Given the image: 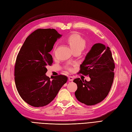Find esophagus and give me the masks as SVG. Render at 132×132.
<instances>
[{
  "instance_id": "esophagus-1",
  "label": "esophagus",
  "mask_w": 132,
  "mask_h": 132,
  "mask_svg": "<svg viewBox=\"0 0 132 132\" xmlns=\"http://www.w3.org/2000/svg\"><path fill=\"white\" fill-rule=\"evenodd\" d=\"M69 80L70 81H72L73 80V77L72 76H69Z\"/></svg>"
}]
</instances>
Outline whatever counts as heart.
Wrapping results in <instances>:
<instances>
[{
  "instance_id": "1",
  "label": "heart",
  "mask_w": 132,
  "mask_h": 132,
  "mask_svg": "<svg viewBox=\"0 0 132 132\" xmlns=\"http://www.w3.org/2000/svg\"><path fill=\"white\" fill-rule=\"evenodd\" d=\"M66 41L73 51L76 50L82 51L86 46L85 40L77 34H72L69 36L66 39Z\"/></svg>"
}]
</instances>
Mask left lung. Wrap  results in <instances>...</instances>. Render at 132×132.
<instances>
[{"instance_id":"obj_1","label":"left lung","mask_w":132,"mask_h":132,"mask_svg":"<svg viewBox=\"0 0 132 132\" xmlns=\"http://www.w3.org/2000/svg\"><path fill=\"white\" fill-rule=\"evenodd\" d=\"M115 65L109 47L95 43L87 53L81 65L80 73L90 77L85 81L77 78L75 93L76 99L87 105H93L102 101L109 94L113 84Z\"/></svg>"}]
</instances>
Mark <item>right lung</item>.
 <instances>
[{
    "instance_id": "obj_1",
    "label": "right lung",
    "mask_w": 132,
    "mask_h": 132,
    "mask_svg": "<svg viewBox=\"0 0 132 132\" xmlns=\"http://www.w3.org/2000/svg\"><path fill=\"white\" fill-rule=\"evenodd\" d=\"M62 36L54 29H38L31 33L16 57L15 83L19 95L30 105L41 107L55 99L67 77L46 76V67L52 65L49 53L57 39Z\"/></svg>"
}]
</instances>
